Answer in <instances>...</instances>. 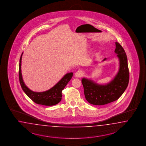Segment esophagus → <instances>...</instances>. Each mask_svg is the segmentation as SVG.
<instances>
[{"mask_svg":"<svg viewBox=\"0 0 146 146\" xmlns=\"http://www.w3.org/2000/svg\"><path fill=\"white\" fill-rule=\"evenodd\" d=\"M82 74H83V72H82V70H78V71L76 72V73H75V77L80 78V77H81L82 75Z\"/></svg>","mask_w":146,"mask_h":146,"instance_id":"esophagus-1","label":"esophagus"}]
</instances>
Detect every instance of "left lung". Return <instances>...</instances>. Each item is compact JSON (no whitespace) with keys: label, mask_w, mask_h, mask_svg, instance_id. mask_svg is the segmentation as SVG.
<instances>
[{"label":"left lung","mask_w":146,"mask_h":146,"mask_svg":"<svg viewBox=\"0 0 146 146\" xmlns=\"http://www.w3.org/2000/svg\"><path fill=\"white\" fill-rule=\"evenodd\" d=\"M115 52L119 59L120 68L113 80L106 85H98L85 78L81 80L86 99L93 105L102 106L117 100L128 86L129 73L127 56L119 43L115 42Z\"/></svg>","instance_id":"left-lung-1"}]
</instances>
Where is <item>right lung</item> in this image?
Wrapping results in <instances>:
<instances>
[{
  "label": "right lung",
  "instance_id": "obj_1",
  "mask_svg": "<svg viewBox=\"0 0 146 146\" xmlns=\"http://www.w3.org/2000/svg\"><path fill=\"white\" fill-rule=\"evenodd\" d=\"M22 54L20 58L19 77L20 85L24 92L36 104L46 106H52L58 104L62 100V90L70 81L73 75V73L66 74L54 87L46 92L41 93L33 92L26 87L22 80L21 70Z\"/></svg>",
  "mask_w": 146,
  "mask_h": 146
}]
</instances>
